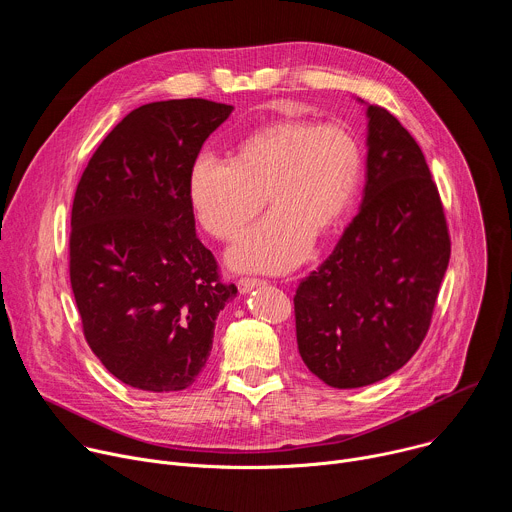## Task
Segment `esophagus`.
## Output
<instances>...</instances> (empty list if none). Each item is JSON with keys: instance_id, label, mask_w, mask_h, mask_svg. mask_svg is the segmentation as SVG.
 I'll return each mask as SVG.
<instances>
[{"instance_id": "34e87169", "label": "esophagus", "mask_w": 512, "mask_h": 512, "mask_svg": "<svg viewBox=\"0 0 512 512\" xmlns=\"http://www.w3.org/2000/svg\"><path fill=\"white\" fill-rule=\"evenodd\" d=\"M265 281L263 279H257V277H241L239 281H237V285H239V289L243 291V294H247V291H251L253 287H257V285H263Z\"/></svg>"}]
</instances>
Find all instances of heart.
Wrapping results in <instances>:
<instances>
[{
	"label": "heart",
	"mask_w": 512,
	"mask_h": 512,
	"mask_svg": "<svg viewBox=\"0 0 512 512\" xmlns=\"http://www.w3.org/2000/svg\"><path fill=\"white\" fill-rule=\"evenodd\" d=\"M362 174L358 141L340 125L281 119L245 137L233 162L202 154L188 196L202 229L233 241L267 202L273 210L229 251L245 271L298 265L316 237L330 235L352 206Z\"/></svg>",
	"instance_id": "1"
}]
</instances>
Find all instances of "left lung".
Instances as JSON below:
<instances>
[{
  "instance_id": "8db88e82",
  "label": "left lung",
  "mask_w": 512,
  "mask_h": 512,
  "mask_svg": "<svg viewBox=\"0 0 512 512\" xmlns=\"http://www.w3.org/2000/svg\"><path fill=\"white\" fill-rule=\"evenodd\" d=\"M367 115L360 210L294 296L300 356L334 389L383 381L417 352L452 247L417 141L385 107L369 105Z\"/></svg>"
}]
</instances>
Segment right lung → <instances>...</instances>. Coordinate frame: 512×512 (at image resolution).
Masks as SVG:
<instances>
[{"mask_svg":"<svg viewBox=\"0 0 512 512\" xmlns=\"http://www.w3.org/2000/svg\"><path fill=\"white\" fill-rule=\"evenodd\" d=\"M233 105L206 99L133 109L89 160L70 214L68 271L83 334L121 383L188 389L237 296L200 243L188 176Z\"/></svg>","mask_w":512,"mask_h":512,"instance_id":"1","label":"right lung"}]
</instances>
